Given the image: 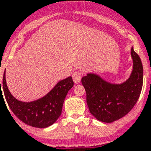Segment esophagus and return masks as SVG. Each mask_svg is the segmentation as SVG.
I'll return each instance as SVG.
<instances>
[{"mask_svg": "<svg viewBox=\"0 0 151 151\" xmlns=\"http://www.w3.org/2000/svg\"><path fill=\"white\" fill-rule=\"evenodd\" d=\"M73 78L75 83L79 84L81 82V79H82V74L79 72H76V73H73Z\"/></svg>", "mask_w": 151, "mask_h": 151, "instance_id": "34e87169", "label": "esophagus"}]
</instances>
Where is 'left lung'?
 Listing matches in <instances>:
<instances>
[{"instance_id":"1","label":"left lung","mask_w":151,"mask_h":151,"mask_svg":"<svg viewBox=\"0 0 151 151\" xmlns=\"http://www.w3.org/2000/svg\"><path fill=\"white\" fill-rule=\"evenodd\" d=\"M132 70L121 83H113L97 73L82 77L89 111L97 120L113 122L125 116L135 105L143 85V66L139 56L131 49Z\"/></svg>"}]
</instances>
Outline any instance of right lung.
I'll return each mask as SVG.
<instances>
[{"mask_svg": "<svg viewBox=\"0 0 151 151\" xmlns=\"http://www.w3.org/2000/svg\"><path fill=\"white\" fill-rule=\"evenodd\" d=\"M5 75L4 71L2 86H1L0 80V97L1 96L2 99H4L3 90L12 112L27 125L40 129L50 126L58 119L62 113L63 104L66 94L74 85L73 78L69 76L57 82L47 94L39 99L25 102L19 101L10 93L6 85Z\"/></svg>", "mask_w": 151, "mask_h": 151, "instance_id": "right-lung-1", "label": "right lung"}]
</instances>
